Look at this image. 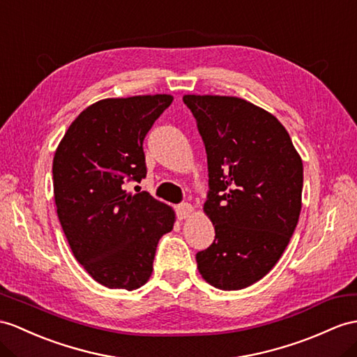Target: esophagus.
I'll return each mask as SVG.
<instances>
[{"label": "esophagus", "instance_id": "1", "mask_svg": "<svg viewBox=\"0 0 357 357\" xmlns=\"http://www.w3.org/2000/svg\"><path fill=\"white\" fill-rule=\"evenodd\" d=\"M192 212H194V207H192V204H189V203H181V204H178L177 206V216L180 220H186V218H189L190 215H192Z\"/></svg>", "mask_w": 357, "mask_h": 357}]
</instances>
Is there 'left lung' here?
Here are the masks:
<instances>
[{
	"mask_svg": "<svg viewBox=\"0 0 357 357\" xmlns=\"http://www.w3.org/2000/svg\"><path fill=\"white\" fill-rule=\"evenodd\" d=\"M208 169L204 213L213 244L197 253L203 279L222 291L265 277L288 247L301 211L303 162L271 113L242 98L185 95Z\"/></svg>",
	"mask_w": 357,
	"mask_h": 357,
	"instance_id": "left-lung-1",
	"label": "left lung"
}]
</instances>
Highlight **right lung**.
Here are the masks:
<instances>
[{"label":"right lung","mask_w":357,"mask_h":357,"mask_svg":"<svg viewBox=\"0 0 357 357\" xmlns=\"http://www.w3.org/2000/svg\"><path fill=\"white\" fill-rule=\"evenodd\" d=\"M172 100H101L74 119L56 150L59 221L77 262L106 288L133 291L149 282L159 239L174 227L169 206L126 190L127 181L145 178L144 139Z\"/></svg>","instance_id":"1"}]
</instances>
